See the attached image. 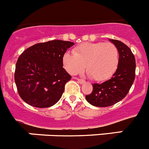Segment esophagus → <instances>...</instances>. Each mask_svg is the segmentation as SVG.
<instances>
[{
	"mask_svg": "<svg viewBox=\"0 0 149 149\" xmlns=\"http://www.w3.org/2000/svg\"><path fill=\"white\" fill-rule=\"evenodd\" d=\"M75 79H77V81H78V83H80V84H84V83H85V81L83 80V79H79V78H75Z\"/></svg>",
	"mask_w": 149,
	"mask_h": 149,
	"instance_id": "34e87169",
	"label": "esophagus"
}]
</instances>
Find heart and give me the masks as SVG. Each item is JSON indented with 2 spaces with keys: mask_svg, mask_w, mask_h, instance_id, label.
Listing matches in <instances>:
<instances>
[{
  "mask_svg": "<svg viewBox=\"0 0 149 149\" xmlns=\"http://www.w3.org/2000/svg\"><path fill=\"white\" fill-rule=\"evenodd\" d=\"M73 53L67 52L63 56V65L72 74L81 72L86 65L89 77L101 82L110 79L119 67V49L111 42L83 43Z\"/></svg>",
  "mask_w": 149,
  "mask_h": 149,
  "instance_id": "b5f03b06",
  "label": "heart"
}]
</instances>
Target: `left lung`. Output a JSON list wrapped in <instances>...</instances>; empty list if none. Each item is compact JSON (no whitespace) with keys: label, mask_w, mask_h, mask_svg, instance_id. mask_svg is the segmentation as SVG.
<instances>
[{"label":"left lung","mask_w":149,"mask_h":149,"mask_svg":"<svg viewBox=\"0 0 149 149\" xmlns=\"http://www.w3.org/2000/svg\"><path fill=\"white\" fill-rule=\"evenodd\" d=\"M119 52V64L113 77L101 84H93V92L86 99L95 107H109L123 99L135 79L136 61L132 51L121 41L110 39Z\"/></svg>","instance_id":"obj_1"}]
</instances>
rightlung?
<instances>
[{"label":"right lung","instance_id":"1","mask_svg":"<svg viewBox=\"0 0 149 149\" xmlns=\"http://www.w3.org/2000/svg\"><path fill=\"white\" fill-rule=\"evenodd\" d=\"M72 45L68 41L51 40L33 45L19 56L15 82L23 101L45 108L60 99L65 84L72 78L63 68V56Z\"/></svg>","mask_w":149,"mask_h":149}]
</instances>
